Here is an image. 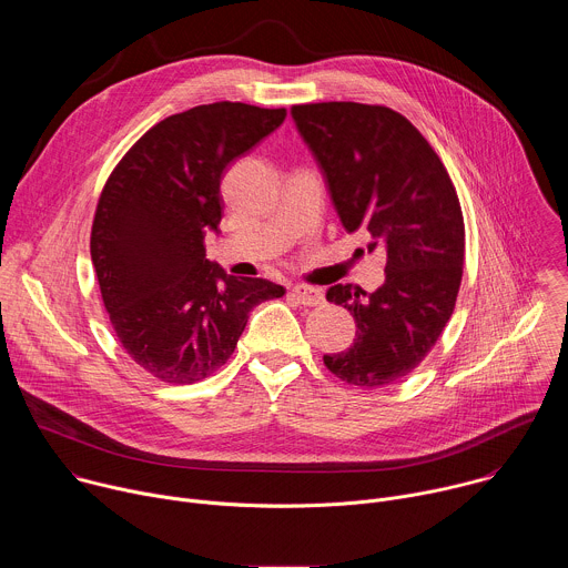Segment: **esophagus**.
Returning <instances> with one entry per match:
<instances>
[{"instance_id": "34e87169", "label": "esophagus", "mask_w": 568, "mask_h": 568, "mask_svg": "<svg viewBox=\"0 0 568 568\" xmlns=\"http://www.w3.org/2000/svg\"><path fill=\"white\" fill-rule=\"evenodd\" d=\"M292 296L301 305H307V307H314V305L323 303V292L318 287H312V285H294L292 287Z\"/></svg>"}]
</instances>
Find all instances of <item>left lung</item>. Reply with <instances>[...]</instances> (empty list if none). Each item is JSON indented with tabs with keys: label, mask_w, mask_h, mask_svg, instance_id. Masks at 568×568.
<instances>
[{
	"label": "left lung",
	"mask_w": 568,
	"mask_h": 568,
	"mask_svg": "<svg viewBox=\"0 0 568 568\" xmlns=\"http://www.w3.org/2000/svg\"><path fill=\"white\" fill-rule=\"evenodd\" d=\"M292 116L346 231H366L368 252H386V281L373 294L328 290L326 298L353 314L357 337L323 364L353 386L395 384L429 355L454 314L465 263L454 182L420 130L386 105L305 103Z\"/></svg>",
	"instance_id": "8db88e82"
}]
</instances>
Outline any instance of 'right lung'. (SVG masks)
<instances>
[{
	"label": "right lung",
	"instance_id": "obj_1",
	"mask_svg": "<svg viewBox=\"0 0 568 568\" xmlns=\"http://www.w3.org/2000/svg\"><path fill=\"white\" fill-rule=\"evenodd\" d=\"M287 112L209 103L152 125L110 173L92 222V263L123 351L166 384H195L233 355L250 312L285 290L206 258L233 159Z\"/></svg>",
	"mask_w": 568,
	"mask_h": 568
}]
</instances>
